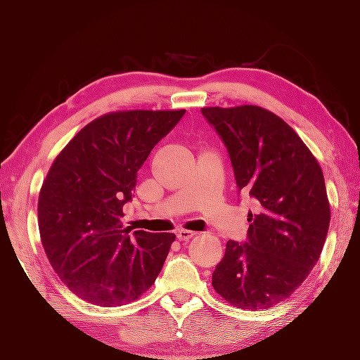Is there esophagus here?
Segmentation results:
<instances>
[{"instance_id":"esophagus-1","label":"esophagus","mask_w":360,"mask_h":360,"mask_svg":"<svg viewBox=\"0 0 360 360\" xmlns=\"http://www.w3.org/2000/svg\"><path fill=\"white\" fill-rule=\"evenodd\" d=\"M195 235H197V233L190 231V230H185V228H179V230H176V238H179L180 241H188Z\"/></svg>"}]
</instances>
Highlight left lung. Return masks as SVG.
Returning <instances> with one entry per match:
<instances>
[{
  "instance_id": "obj_1",
  "label": "left lung",
  "mask_w": 360,
  "mask_h": 360,
  "mask_svg": "<svg viewBox=\"0 0 360 360\" xmlns=\"http://www.w3.org/2000/svg\"><path fill=\"white\" fill-rule=\"evenodd\" d=\"M230 153L236 186L248 191V243H226L212 284L240 309L288 300L319 259L330 221L324 175L300 135L258 105L203 107Z\"/></svg>"
}]
</instances>
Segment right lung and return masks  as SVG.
<instances>
[{"mask_svg":"<svg viewBox=\"0 0 360 360\" xmlns=\"http://www.w3.org/2000/svg\"><path fill=\"white\" fill-rule=\"evenodd\" d=\"M185 110H119L89 122L60 150L37 200L39 235L66 286L96 306L139 300L155 283L174 233L132 231L124 205L137 172Z\"/></svg>","mask_w":360,"mask_h":360,"instance_id":"obj_1","label":"right lung"}]
</instances>
